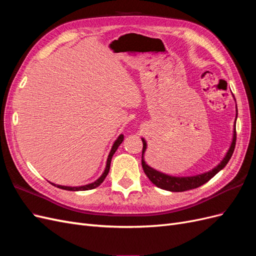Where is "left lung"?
I'll use <instances>...</instances> for the list:
<instances>
[{"mask_svg": "<svg viewBox=\"0 0 256 256\" xmlns=\"http://www.w3.org/2000/svg\"><path fill=\"white\" fill-rule=\"evenodd\" d=\"M237 115H238V111H237V106H236V118H235V125H234V131H233V140H232L230 146L226 156H224V158L221 160L220 164L216 166H214L212 170H210V171L202 173V174L193 175V176H172V175H168L166 173L157 171V170H154L147 164L144 160V154L147 148V144H146V141L142 138V142H143L142 168H143L144 173L146 174L147 177L150 178V180L154 184H156L158 188H161L166 191H172V192H182V191H187L191 189H196L200 187V186L207 182L208 180H210L216 173L220 172L221 170L228 164L232 154L234 152L235 144H236Z\"/></svg>", "mask_w": 256, "mask_h": 256, "instance_id": "8db88e82", "label": "left lung"}]
</instances>
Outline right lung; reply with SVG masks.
Instances as JSON below:
<instances>
[{"label":"right lung","instance_id":"add662e5","mask_svg":"<svg viewBox=\"0 0 256 256\" xmlns=\"http://www.w3.org/2000/svg\"><path fill=\"white\" fill-rule=\"evenodd\" d=\"M122 141H124V136H122V134H120L118 138L115 140L113 146H112V148H111V150H110V152H109V156H108L106 168H104V171L102 175L100 176V177L98 178V180H95L94 182H90V184H84V186H79V187H68V186H60V184H53V182H50V184H53V186H56V187H58V188H60V189L68 190V191H85V190H92V189L97 188L98 186H100V184H102V182L104 180V178L106 177L108 173H109V171H110V164H111V160H112L113 154H115L116 150L118 148V146L122 144Z\"/></svg>","mask_w":256,"mask_h":256}]
</instances>
